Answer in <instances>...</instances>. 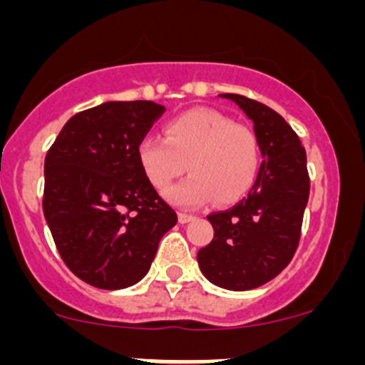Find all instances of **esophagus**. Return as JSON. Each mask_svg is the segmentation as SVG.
Returning a JSON list of instances; mask_svg holds the SVG:
<instances>
[{"mask_svg": "<svg viewBox=\"0 0 365 365\" xmlns=\"http://www.w3.org/2000/svg\"><path fill=\"white\" fill-rule=\"evenodd\" d=\"M192 219H194V215H190V213H183V212L178 213L180 224H187V222H190Z\"/></svg>", "mask_w": 365, "mask_h": 365, "instance_id": "34e87169", "label": "esophagus"}]
</instances>
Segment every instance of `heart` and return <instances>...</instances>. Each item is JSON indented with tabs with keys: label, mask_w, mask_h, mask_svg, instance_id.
I'll return each mask as SVG.
<instances>
[{
	"label": "heart",
	"mask_w": 365,
	"mask_h": 365,
	"mask_svg": "<svg viewBox=\"0 0 365 365\" xmlns=\"http://www.w3.org/2000/svg\"><path fill=\"white\" fill-rule=\"evenodd\" d=\"M143 175L164 190L185 170L191 176L165 197L178 206H197L213 197L231 205L249 192L259 168V141L251 128L212 109H190L164 125V139L145 138L138 146Z\"/></svg>",
	"instance_id": "1"
}]
</instances>
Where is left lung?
<instances>
[{
	"mask_svg": "<svg viewBox=\"0 0 365 365\" xmlns=\"http://www.w3.org/2000/svg\"><path fill=\"white\" fill-rule=\"evenodd\" d=\"M220 97L252 120L263 162L247 197L208 215L213 240L200 249L197 263L215 286L245 292L272 281L295 256L311 182L305 148L281 114L244 95Z\"/></svg>",
	"mask_w": 365,
	"mask_h": 365,
	"instance_id": "obj_1",
	"label": "left lung"
}]
</instances>
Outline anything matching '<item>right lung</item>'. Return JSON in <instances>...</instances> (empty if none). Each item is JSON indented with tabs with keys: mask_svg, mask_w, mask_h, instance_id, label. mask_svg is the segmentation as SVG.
Segmentation results:
<instances>
[{
	"mask_svg": "<svg viewBox=\"0 0 365 365\" xmlns=\"http://www.w3.org/2000/svg\"><path fill=\"white\" fill-rule=\"evenodd\" d=\"M165 108L104 102L73 114L43 164V217L73 275L123 289L150 270L178 217L143 175L138 146Z\"/></svg>",
	"mask_w": 365,
	"mask_h": 365,
	"instance_id": "right-lung-1",
	"label": "right lung"
}]
</instances>
